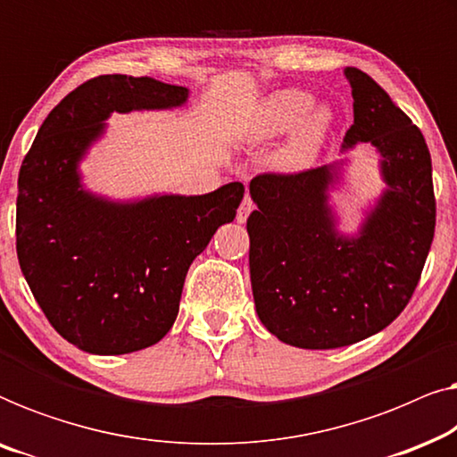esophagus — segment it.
<instances>
[{
  "label": "esophagus",
  "mask_w": 457,
  "mask_h": 457,
  "mask_svg": "<svg viewBox=\"0 0 457 457\" xmlns=\"http://www.w3.org/2000/svg\"><path fill=\"white\" fill-rule=\"evenodd\" d=\"M253 208H255V205L252 202V197L245 195V199H243L241 205H239V210H237V222H245L247 216L253 212Z\"/></svg>",
  "instance_id": "34e87169"
}]
</instances>
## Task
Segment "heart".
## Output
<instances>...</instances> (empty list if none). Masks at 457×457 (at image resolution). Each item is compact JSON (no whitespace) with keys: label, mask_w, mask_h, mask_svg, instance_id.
I'll return each mask as SVG.
<instances>
[{"label":"heart","mask_w":457,"mask_h":457,"mask_svg":"<svg viewBox=\"0 0 457 457\" xmlns=\"http://www.w3.org/2000/svg\"><path fill=\"white\" fill-rule=\"evenodd\" d=\"M333 114L327 105H314V97L302 89H280L266 97L249 127V139L264 141L291 130L287 141L274 152L280 170H302L320 154Z\"/></svg>","instance_id":"1"}]
</instances>
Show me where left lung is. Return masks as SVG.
Masks as SVG:
<instances>
[{
    "instance_id": "8db88e82",
    "label": "left lung",
    "mask_w": 457,
    "mask_h": 457,
    "mask_svg": "<svg viewBox=\"0 0 457 457\" xmlns=\"http://www.w3.org/2000/svg\"><path fill=\"white\" fill-rule=\"evenodd\" d=\"M345 77L353 124L343 152L370 143L386 185L360 233L341 235L328 205L343 162L249 183L258 205L247 218L255 312L274 337L302 349L345 347L389 327L435 237L433 164L420 129L366 72L349 66Z\"/></svg>"
}]
</instances>
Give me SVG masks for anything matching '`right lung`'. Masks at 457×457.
<instances>
[{"mask_svg":"<svg viewBox=\"0 0 457 457\" xmlns=\"http://www.w3.org/2000/svg\"><path fill=\"white\" fill-rule=\"evenodd\" d=\"M187 87L102 74L43 120L18 174L16 253L47 320L68 343L120 355L172 328L191 262L233 222L245 187L112 202L80 183L79 162L112 112L179 108Z\"/></svg>","mask_w":457,"mask_h":457,"instance_id":"add662e5","label":"right lung"}]
</instances>
